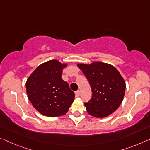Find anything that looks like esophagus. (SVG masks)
<instances>
[{"mask_svg":"<svg viewBox=\"0 0 150 150\" xmlns=\"http://www.w3.org/2000/svg\"><path fill=\"white\" fill-rule=\"evenodd\" d=\"M75 93L76 97H79L80 96V91L79 90H78V91L75 92Z\"/></svg>","mask_w":150,"mask_h":150,"instance_id":"obj_1","label":"esophagus"}]
</instances>
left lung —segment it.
I'll list each match as a JSON object with an SVG mask.
<instances>
[{
    "label": "left lung",
    "mask_w": 150,
    "mask_h": 150,
    "mask_svg": "<svg viewBox=\"0 0 150 150\" xmlns=\"http://www.w3.org/2000/svg\"><path fill=\"white\" fill-rule=\"evenodd\" d=\"M77 66L86 76L93 93L91 100L84 103L87 113L102 118L115 112L122 103L126 87L117 69L99 61L78 63Z\"/></svg>",
    "instance_id": "1"
}]
</instances>
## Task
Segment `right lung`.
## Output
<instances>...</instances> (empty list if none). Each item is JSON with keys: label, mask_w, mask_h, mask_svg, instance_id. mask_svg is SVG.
Wrapping results in <instances>:
<instances>
[{"label": "right lung", "mask_w": 150, "mask_h": 150, "mask_svg": "<svg viewBox=\"0 0 150 150\" xmlns=\"http://www.w3.org/2000/svg\"><path fill=\"white\" fill-rule=\"evenodd\" d=\"M67 65L55 59L47 61L38 66L26 81L28 100L42 115H65L74 101V93L61 78Z\"/></svg>", "instance_id": "right-lung-1"}]
</instances>
